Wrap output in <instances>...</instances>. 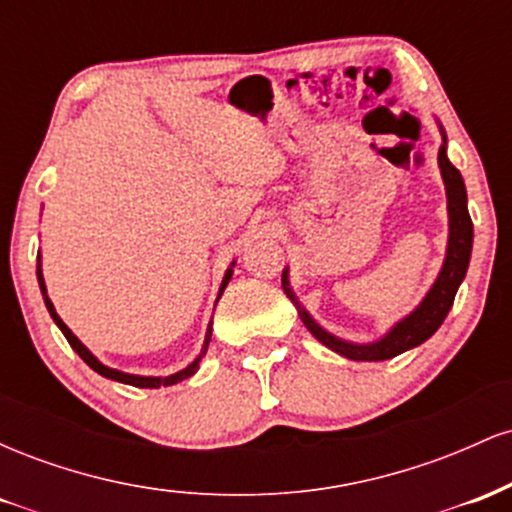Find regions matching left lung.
Wrapping results in <instances>:
<instances>
[{"mask_svg": "<svg viewBox=\"0 0 512 512\" xmlns=\"http://www.w3.org/2000/svg\"><path fill=\"white\" fill-rule=\"evenodd\" d=\"M438 166L440 175H443L445 192H448V214H450V240H448V255H445L443 269H440L436 284L426 293V298L421 301L419 308L414 313L404 317L402 322H397L390 332L385 334L380 342L375 344H349L342 339L332 337L330 332L322 330L320 325L310 317L305 310L298 305L296 296L289 289V274L284 272L281 276V284H284L286 296L296 303L298 315H301L303 325L308 327L310 334L327 346V349L337 351L351 361H387V358H395L404 354L407 349L424 344L433 332L443 325V320L448 317L452 303H455V293L460 289L464 274H467L469 257H472V240H474V226L469 219L467 209V190H464V180L445 154V142L438 151Z\"/></svg>", "mask_w": 512, "mask_h": 512, "instance_id": "8db88e82", "label": "left lung"}]
</instances>
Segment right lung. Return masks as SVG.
Wrapping results in <instances>:
<instances>
[{
  "mask_svg": "<svg viewBox=\"0 0 512 512\" xmlns=\"http://www.w3.org/2000/svg\"><path fill=\"white\" fill-rule=\"evenodd\" d=\"M231 276H233V269H228L226 276H223V281H221V293H223V289H226V284H228V281H231ZM38 284H40V291H43L45 305H48V310H50L52 320H55V325L60 327L64 337H67L69 346H72V349L76 351V354H79L81 358H84V363H86V366H91L93 370H96V373H101L103 378L117 380V383L134 385V387H161V385H163V387H168V385H175V383H180V380L190 378V375H195V373H197V368H199V361H202V356L207 354V346H209V339H211V325H209V330H207V339H204V349H202V354H199V356L195 358V361H192L190 366H187L185 370H180V373H175V375H168V378H144V375H129V373H122V370H115V368H108V366H103V363L98 361V358L93 356L91 351H88L86 346L81 344L79 339L74 337V332L69 330L67 325H64V322H62V317L55 313V305H52V301H50V298H48V289H45V281H43V272H40V264H38ZM221 293H219V296H221Z\"/></svg>",
  "mask_w": 512,
  "mask_h": 512,
  "instance_id": "obj_1",
  "label": "right lung"
}]
</instances>
